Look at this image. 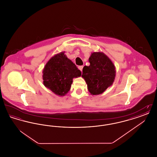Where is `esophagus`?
Returning a JSON list of instances; mask_svg holds the SVG:
<instances>
[{
  "label": "esophagus",
  "mask_w": 157,
  "mask_h": 157,
  "mask_svg": "<svg viewBox=\"0 0 157 157\" xmlns=\"http://www.w3.org/2000/svg\"><path fill=\"white\" fill-rule=\"evenodd\" d=\"M83 67V66H79V67H78V69H79L81 71H82Z\"/></svg>",
  "instance_id": "obj_1"
}]
</instances>
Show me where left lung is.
<instances>
[{"instance_id":"left-lung-1","label":"left lung","mask_w":157,"mask_h":157,"mask_svg":"<svg viewBox=\"0 0 157 157\" xmlns=\"http://www.w3.org/2000/svg\"><path fill=\"white\" fill-rule=\"evenodd\" d=\"M90 66L83 67L82 77L92 95L102 94L114 82L116 70L112 60L102 52L92 53Z\"/></svg>"}]
</instances>
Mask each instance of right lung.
Segmentation results:
<instances>
[{
    "instance_id": "obj_1",
    "label": "right lung",
    "mask_w": 157,
    "mask_h": 157,
    "mask_svg": "<svg viewBox=\"0 0 157 157\" xmlns=\"http://www.w3.org/2000/svg\"><path fill=\"white\" fill-rule=\"evenodd\" d=\"M42 73L45 87L59 97L69 91L74 78L81 76V71L67 58L65 52L53 56L46 63Z\"/></svg>"
}]
</instances>
